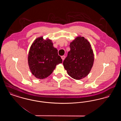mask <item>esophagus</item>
Returning a JSON list of instances; mask_svg holds the SVG:
<instances>
[{"label":"esophagus","instance_id":"34e87169","mask_svg":"<svg viewBox=\"0 0 121 121\" xmlns=\"http://www.w3.org/2000/svg\"><path fill=\"white\" fill-rule=\"evenodd\" d=\"M65 56H61V58H62L63 61L64 60V59H65Z\"/></svg>","mask_w":121,"mask_h":121}]
</instances>
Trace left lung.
<instances>
[{"label": "left lung", "instance_id": "obj_1", "mask_svg": "<svg viewBox=\"0 0 121 121\" xmlns=\"http://www.w3.org/2000/svg\"><path fill=\"white\" fill-rule=\"evenodd\" d=\"M70 48L63 61L64 68L72 78H83L89 74L93 64L94 54L91 45L83 37L79 36L70 43Z\"/></svg>", "mask_w": 121, "mask_h": 121}]
</instances>
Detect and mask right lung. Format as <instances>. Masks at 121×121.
<instances>
[{"label": "right lung", "mask_w": 121, "mask_h": 121, "mask_svg": "<svg viewBox=\"0 0 121 121\" xmlns=\"http://www.w3.org/2000/svg\"><path fill=\"white\" fill-rule=\"evenodd\" d=\"M62 63L58 50L52 41L43 37L35 40L30 48L28 56L29 69L36 78L44 79L50 75L56 66Z\"/></svg>", "instance_id": "right-lung-1"}]
</instances>
